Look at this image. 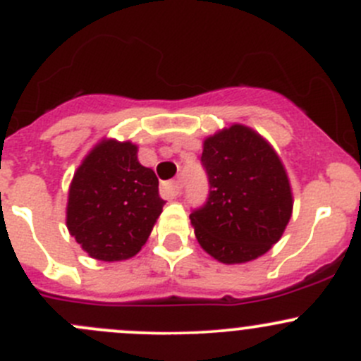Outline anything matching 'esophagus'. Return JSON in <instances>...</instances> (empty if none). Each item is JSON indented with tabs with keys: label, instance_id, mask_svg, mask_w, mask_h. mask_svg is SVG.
Returning a JSON list of instances; mask_svg holds the SVG:
<instances>
[{
	"label": "esophagus",
	"instance_id": "obj_1",
	"mask_svg": "<svg viewBox=\"0 0 361 361\" xmlns=\"http://www.w3.org/2000/svg\"><path fill=\"white\" fill-rule=\"evenodd\" d=\"M160 192L166 199H176L181 192V183L180 181H167V183L162 185Z\"/></svg>",
	"mask_w": 361,
	"mask_h": 361
}]
</instances>
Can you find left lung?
<instances>
[{
	"mask_svg": "<svg viewBox=\"0 0 361 361\" xmlns=\"http://www.w3.org/2000/svg\"><path fill=\"white\" fill-rule=\"evenodd\" d=\"M202 166L209 197L190 214L201 248L221 264H246L281 239L293 195L281 159L265 137L243 123L207 136Z\"/></svg>",
	"mask_w": 361,
	"mask_h": 361,
	"instance_id": "8db88e82",
	"label": "left lung"
}]
</instances>
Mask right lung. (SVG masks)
Masks as SVG:
<instances>
[{
    "label": "right lung",
    "instance_id": "right-lung-1",
    "mask_svg": "<svg viewBox=\"0 0 361 361\" xmlns=\"http://www.w3.org/2000/svg\"><path fill=\"white\" fill-rule=\"evenodd\" d=\"M166 204L159 180L130 141L101 140L73 174L66 227L89 257L120 262L147 243Z\"/></svg>",
    "mask_w": 361,
    "mask_h": 361
}]
</instances>
